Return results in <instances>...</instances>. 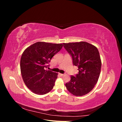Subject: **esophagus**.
I'll return each instance as SVG.
<instances>
[{
  "label": "esophagus",
  "instance_id": "1",
  "mask_svg": "<svg viewBox=\"0 0 122 122\" xmlns=\"http://www.w3.org/2000/svg\"><path fill=\"white\" fill-rule=\"evenodd\" d=\"M60 75L61 76H63L65 75V74H61V73H60Z\"/></svg>",
  "mask_w": 122,
  "mask_h": 122
}]
</instances>
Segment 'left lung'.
<instances>
[{
    "label": "left lung",
    "mask_w": 122,
    "mask_h": 122,
    "mask_svg": "<svg viewBox=\"0 0 122 122\" xmlns=\"http://www.w3.org/2000/svg\"><path fill=\"white\" fill-rule=\"evenodd\" d=\"M71 55L73 63L79 73L66 83L67 90L76 96L88 94L95 87L100 74L101 60L97 48L86 42L63 43Z\"/></svg>",
    "instance_id": "obj_1"
}]
</instances>
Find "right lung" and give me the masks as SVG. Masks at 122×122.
I'll use <instances>...</instances> for the list:
<instances>
[{"instance_id": "right-lung-1", "label": "right lung", "mask_w": 122, "mask_h": 122, "mask_svg": "<svg viewBox=\"0 0 122 122\" xmlns=\"http://www.w3.org/2000/svg\"><path fill=\"white\" fill-rule=\"evenodd\" d=\"M62 46V44L38 42L24 51L20 60L21 75L25 84L34 93L45 95L53 88L58 73L45 68Z\"/></svg>"}]
</instances>
